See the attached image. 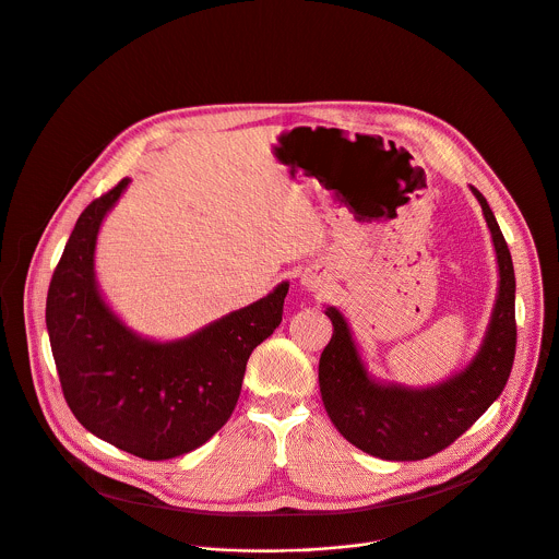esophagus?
<instances>
[{
	"label": "esophagus",
	"mask_w": 559,
	"mask_h": 559,
	"mask_svg": "<svg viewBox=\"0 0 559 559\" xmlns=\"http://www.w3.org/2000/svg\"><path fill=\"white\" fill-rule=\"evenodd\" d=\"M304 284L310 286V288H314V282H312V280H304Z\"/></svg>",
	"instance_id": "esophagus-1"
}]
</instances>
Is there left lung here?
<instances>
[{
    "instance_id": "left-lung-1",
    "label": "left lung",
    "mask_w": 559,
    "mask_h": 559,
    "mask_svg": "<svg viewBox=\"0 0 559 559\" xmlns=\"http://www.w3.org/2000/svg\"><path fill=\"white\" fill-rule=\"evenodd\" d=\"M498 258V297L483 346L452 379L425 390L374 381L355 346L348 321L325 308L332 340L319 359V390L332 425L361 452L383 461L429 459L465 433L502 394L515 357V273L509 247L485 195L474 189Z\"/></svg>"
}]
</instances>
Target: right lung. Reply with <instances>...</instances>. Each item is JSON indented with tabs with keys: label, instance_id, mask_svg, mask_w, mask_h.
Returning <instances> with one entry per match:
<instances>
[{
	"label": "right lung",
	"instance_id": "add662e5",
	"mask_svg": "<svg viewBox=\"0 0 559 559\" xmlns=\"http://www.w3.org/2000/svg\"><path fill=\"white\" fill-rule=\"evenodd\" d=\"M92 200L52 273L46 325L61 390L94 436L145 461L182 456L229 420L251 353L282 321L288 282L176 342H150L103 301L94 247L126 187Z\"/></svg>",
	"mask_w": 559,
	"mask_h": 559
}]
</instances>
